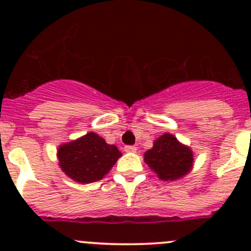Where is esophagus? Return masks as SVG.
<instances>
[{
    "label": "esophagus",
    "instance_id": "34e87169",
    "mask_svg": "<svg viewBox=\"0 0 251 251\" xmlns=\"http://www.w3.org/2000/svg\"><path fill=\"white\" fill-rule=\"evenodd\" d=\"M137 151V147L135 146H126L125 147V151H128V153H136Z\"/></svg>",
    "mask_w": 251,
    "mask_h": 251
}]
</instances>
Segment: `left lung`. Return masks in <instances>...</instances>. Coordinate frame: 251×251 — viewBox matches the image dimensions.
Returning <instances> with one entry per match:
<instances>
[{
    "label": "left lung",
    "mask_w": 251,
    "mask_h": 251,
    "mask_svg": "<svg viewBox=\"0 0 251 251\" xmlns=\"http://www.w3.org/2000/svg\"><path fill=\"white\" fill-rule=\"evenodd\" d=\"M193 151L171 133H164L144 153V161L163 181L181 178L193 166Z\"/></svg>",
    "instance_id": "left-lung-1"
}]
</instances>
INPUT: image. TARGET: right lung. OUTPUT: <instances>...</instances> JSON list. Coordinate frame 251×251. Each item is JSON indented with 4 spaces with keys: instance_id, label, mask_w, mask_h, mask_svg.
<instances>
[{
    "instance_id": "right-lung-1",
    "label": "right lung",
    "mask_w": 251,
    "mask_h": 251,
    "mask_svg": "<svg viewBox=\"0 0 251 251\" xmlns=\"http://www.w3.org/2000/svg\"><path fill=\"white\" fill-rule=\"evenodd\" d=\"M121 153L114 144H108L95 132L62 144L58 160L63 173L80 183L100 181L115 165Z\"/></svg>"
}]
</instances>
